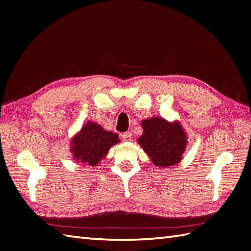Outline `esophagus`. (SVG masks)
I'll use <instances>...</instances> for the list:
<instances>
[{
    "instance_id": "obj_1",
    "label": "esophagus",
    "mask_w": 251,
    "mask_h": 251,
    "mask_svg": "<svg viewBox=\"0 0 251 251\" xmlns=\"http://www.w3.org/2000/svg\"><path fill=\"white\" fill-rule=\"evenodd\" d=\"M121 136H122V139H124L126 142H129L132 139V133L131 132H125Z\"/></svg>"
}]
</instances>
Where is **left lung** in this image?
Masks as SVG:
<instances>
[{
	"label": "left lung",
	"instance_id": "left-lung-1",
	"mask_svg": "<svg viewBox=\"0 0 251 251\" xmlns=\"http://www.w3.org/2000/svg\"><path fill=\"white\" fill-rule=\"evenodd\" d=\"M142 126L144 134L139 139V144L154 165L167 168L181 161L187 139L178 122L171 124L154 117L143 121Z\"/></svg>",
	"mask_w": 251,
	"mask_h": 251
}]
</instances>
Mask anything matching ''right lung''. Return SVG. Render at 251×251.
Masks as SVG:
<instances>
[{
    "mask_svg": "<svg viewBox=\"0 0 251 251\" xmlns=\"http://www.w3.org/2000/svg\"><path fill=\"white\" fill-rule=\"evenodd\" d=\"M117 143L119 140L116 133L105 131L100 126L90 121L71 142V151L75 161L96 166Z\"/></svg>",
    "mask_w": 251,
    "mask_h": 251,
    "instance_id": "right-lung-1",
    "label": "right lung"
}]
</instances>
